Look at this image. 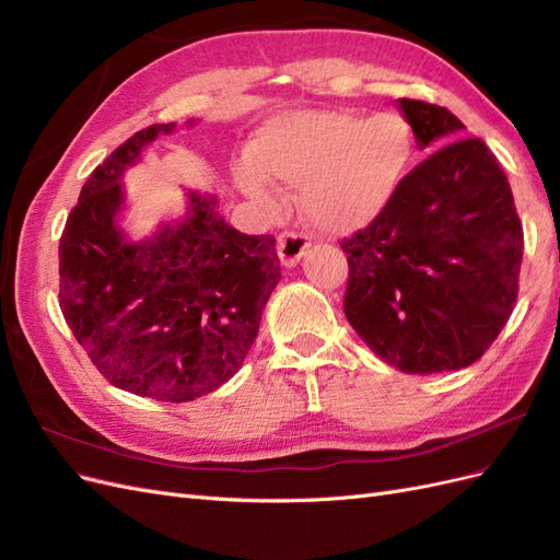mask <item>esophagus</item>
<instances>
[{
  "instance_id": "obj_1",
  "label": "esophagus",
  "mask_w": 560,
  "mask_h": 560,
  "mask_svg": "<svg viewBox=\"0 0 560 560\" xmlns=\"http://www.w3.org/2000/svg\"><path fill=\"white\" fill-rule=\"evenodd\" d=\"M308 245H311V241L306 233L282 231L278 235V257L284 266H294L303 257V252L308 249Z\"/></svg>"
}]
</instances>
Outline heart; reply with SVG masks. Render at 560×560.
Here are the masks:
<instances>
[{"instance_id":"obj_1","label":"heart","mask_w":560,"mask_h":560,"mask_svg":"<svg viewBox=\"0 0 560 560\" xmlns=\"http://www.w3.org/2000/svg\"><path fill=\"white\" fill-rule=\"evenodd\" d=\"M238 165V184L270 202L268 179L301 189V206L325 231L362 229L387 208L416 156V132L399 112H292L270 118Z\"/></svg>"}]
</instances>
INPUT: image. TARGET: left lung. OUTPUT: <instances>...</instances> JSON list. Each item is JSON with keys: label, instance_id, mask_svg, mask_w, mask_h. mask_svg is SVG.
Masks as SVG:
<instances>
[{"label": "left lung", "instance_id": "8db88e82", "mask_svg": "<svg viewBox=\"0 0 560 560\" xmlns=\"http://www.w3.org/2000/svg\"><path fill=\"white\" fill-rule=\"evenodd\" d=\"M399 109L420 149L465 130L446 107L422 100L401 97ZM341 247L346 317L404 374L474 364L514 311L523 229L512 186L479 138L454 140L416 165L387 208Z\"/></svg>", "mask_w": 560, "mask_h": 560}]
</instances>
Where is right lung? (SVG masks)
I'll list each match as a JSON object with an SVG mask.
<instances>
[{
    "label": "right lung",
    "instance_id": "right-lung-1",
    "mask_svg": "<svg viewBox=\"0 0 560 560\" xmlns=\"http://www.w3.org/2000/svg\"><path fill=\"white\" fill-rule=\"evenodd\" d=\"M175 124L138 130L83 184L60 238V311L112 385L159 401H191L224 385L257 338L280 282L273 235L229 226L214 198L132 243L118 226L121 175Z\"/></svg>",
    "mask_w": 560,
    "mask_h": 560
}]
</instances>
